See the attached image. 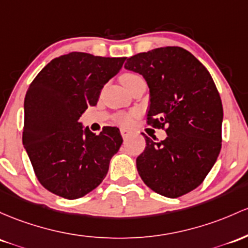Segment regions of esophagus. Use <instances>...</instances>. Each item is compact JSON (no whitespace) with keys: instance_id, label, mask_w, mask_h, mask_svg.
Returning a JSON list of instances; mask_svg holds the SVG:
<instances>
[{"instance_id":"34e87169","label":"esophagus","mask_w":248,"mask_h":248,"mask_svg":"<svg viewBox=\"0 0 248 248\" xmlns=\"http://www.w3.org/2000/svg\"><path fill=\"white\" fill-rule=\"evenodd\" d=\"M120 133H121L122 138H127L130 134V130L126 129V128H121V129H120Z\"/></svg>"}]
</instances>
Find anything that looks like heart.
Wrapping results in <instances>:
<instances>
[{"mask_svg": "<svg viewBox=\"0 0 248 248\" xmlns=\"http://www.w3.org/2000/svg\"><path fill=\"white\" fill-rule=\"evenodd\" d=\"M141 78L140 75L135 74V73H124V74L121 75V78H120V80H121L122 84H127L130 81L135 80V78ZM118 121L119 124H124V126H127V124H130V121H132V119H130V115H127V114H122V115H120L118 118Z\"/></svg>", "mask_w": 248, "mask_h": 248, "instance_id": "obj_1", "label": "heart"}]
</instances>
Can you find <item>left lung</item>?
Masks as SVG:
<instances>
[{
    "label": "left lung",
    "instance_id": "left-lung-1",
    "mask_svg": "<svg viewBox=\"0 0 248 248\" xmlns=\"http://www.w3.org/2000/svg\"><path fill=\"white\" fill-rule=\"evenodd\" d=\"M124 68L146 80L148 124L168 127L164 141L145 137L138 172L154 192L181 197L203 181L221 149L224 110L213 78L199 60L180 47L137 54L127 59Z\"/></svg>",
    "mask_w": 248,
    "mask_h": 248
}]
</instances>
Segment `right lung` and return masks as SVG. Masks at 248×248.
I'll use <instances>...</instances> for the list:
<instances>
[{"label": "right lung", "instance_id": "obj_1", "mask_svg": "<svg viewBox=\"0 0 248 248\" xmlns=\"http://www.w3.org/2000/svg\"><path fill=\"white\" fill-rule=\"evenodd\" d=\"M126 58L66 54L51 60L24 99L22 141L37 179L49 192L73 200L96 188L122 145L116 127L95 135L80 116L96 105L101 89Z\"/></svg>", "mask_w": 248, "mask_h": 248}]
</instances>
